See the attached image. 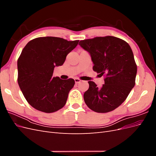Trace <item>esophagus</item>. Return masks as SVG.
Instances as JSON below:
<instances>
[{"label": "esophagus", "instance_id": "1", "mask_svg": "<svg viewBox=\"0 0 156 156\" xmlns=\"http://www.w3.org/2000/svg\"><path fill=\"white\" fill-rule=\"evenodd\" d=\"M75 83H79L80 82H81V80L78 79V78H75Z\"/></svg>", "mask_w": 156, "mask_h": 156}]
</instances>
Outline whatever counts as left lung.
<instances>
[{
	"mask_svg": "<svg viewBox=\"0 0 156 156\" xmlns=\"http://www.w3.org/2000/svg\"><path fill=\"white\" fill-rule=\"evenodd\" d=\"M79 45L90 55L94 72L105 76L101 88L88 81L84 102L96 112L115 110L126 100L135 84L137 68L129 45L111 36L81 40Z\"/></svg>",
	"mask_w": 156,
	"mask_h": 156,
	"instance_id": "1",
	"label": "left lung"
}]
</instances>
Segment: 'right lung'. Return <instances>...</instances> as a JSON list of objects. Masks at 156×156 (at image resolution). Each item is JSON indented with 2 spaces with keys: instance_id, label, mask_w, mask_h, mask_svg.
Wrapping results in <instances>:
<instances>
[{
  "instance_id": "add662e5",
  "label": "right lung",
  "mask_w": 156,
  "mask_h": 156,
  "mask_svg": "<svg viewBox=\"0 0 156 156\" xmlns=\"http://www.w3.org/2000/svg\"><path fill=\"white\" fill-rule=\"evenodd\" d=\"M79 40L40 37L30 41L17 60V82L28 103L47 113L62 108L74 84L73 79L53 77L55 66H62Z\"/></svg>"
}]
</instances>
